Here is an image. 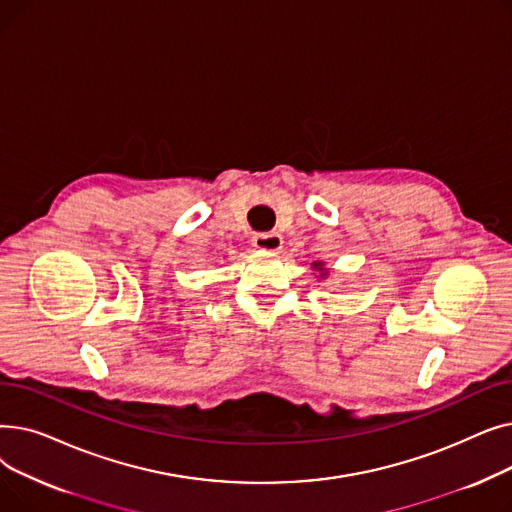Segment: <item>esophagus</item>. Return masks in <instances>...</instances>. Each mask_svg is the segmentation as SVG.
Listing matches in <instances>:
<instances>
[{"mask_svg": "<svg viewBox=\"0 0 512 512\" xmlns=\"http://www.w3.org/2000/svg\"><path fill=\"white\" fill-rule=\"evenodd\" d=\"M253 245L259 251H267V253H278L284 245V238L278 232H263V234H255Z\"/></svg>", "mask_w": 512, "mask_h": 512, "instance_id": "obj_1", "label": "esophagus"}]
</instances>
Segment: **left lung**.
I'll return each mask as SVG.
<instances>
[{"label": "left lung", "mask_w": 512, "mask_h": 512, "mask_svg": "<svg viewBox=\"0 0 512 512\" xmlns=\"http://www.w3.org/2000/svg\"><path fill=\"white\" fill-rule=\"evenodd\" d=\"M311 267H313V272H317L319 276V280H326L328 278V274H330V267H326V261H313L311 263Z\"/></svg>", "instance_id": "8db88e82"}]
</instances>
